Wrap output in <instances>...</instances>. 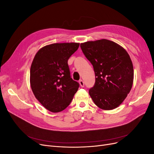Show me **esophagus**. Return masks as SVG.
<instances>
[{
  "label": "esophagus",
  "mask_w": 154,
  "mask_h": 154,
  "mask_svg": "<svg viewBox=\"0 0 154 154\" xmlns=\"http://www.w3.org/2000/svg\"><path fill=\"white\" fill-rule=\"evenodd\" d=\"M79 83H80V85L82 87H83L85 86V84H84V82H83L82 80H80V81H79Z\"/></svg>",
  "instance_id": "34e87169"
}]
</instances>
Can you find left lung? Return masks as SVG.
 I'll return each instance as SVG.
<instances>
[{"label":"left lung","instance_id":"left-lung-1","mask_svg":"<svg viewBox=\"0 0 154 154\" xmlns=\"http://www.w3.org/2000/svg\"><path fill=\"white\" fill-rule=\"evenodd\" d=\"M95 72L94 85L88 93L94 103L103 110L118 107L131 90L134 68L127 51L112 41L102 39L80 44Z\"/></svg>","mask_w":154,"mask_h":154}]
</instances>
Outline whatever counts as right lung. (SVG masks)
I'll use <instances>...</instances> for the list:
<instances>
[{
	"label": "right lung",
	"mask_w": 154,
	"mask_h": 154,
	"mask_svg": "<svg viewBox=\"0 0 154 154\" xmlns=\"http://www.w3.org/2000/svg\"><path fill=\"white\" fill-rule=\"evenodd\" d=\"M78 43L53 44L40 49L30 69L32 92L45 109L53 112L63 110L71 103L80 84L71 76L68 60Z\"/></svg>",
	"instance_id": "1"
}]
</instances>
